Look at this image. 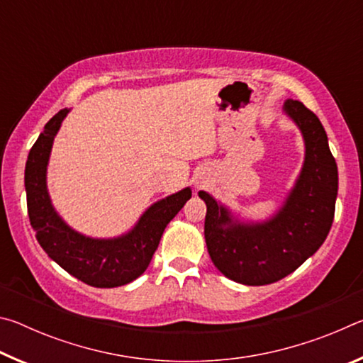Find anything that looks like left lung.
Returning a JSON list of instances; mask_svg holds the SVG:
<instances>
[{"label":"left lung","instance_id":"left-lung-1","mask_svg":"<svg viewBox=\"0 0 363 363\" xmlns=\"http://www.w3.org/2000/svg\"><path fill=\"white\" fill-rule=\"evenodd\" d=\"M285 113L306 143L304 167L285 205L264 224L233 223L210 194L205 238L208 253L225 277L243 285H269L296 270L322 247L335 218L337 167L320 120L299 101H286Z\"/></svg>","mask_w":363,"mask_h":363}]
</instances>
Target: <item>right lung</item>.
Masks as SVG:
<instances>
[{"mask_svg":"<svg viewBox=\"0 0 363 363\" xmlns=\"http://www.w3.org/2000/svg\"><path fill=\"white\" fill-rule=\"evenodd\" d=\"M69 110L46 123L28 153L26 164L27 210L36 240L51 259L78 280L97 288H113L136 280L149 267L164 227L192 196L190 189L157 201L126 235L96 240L72 230L54 211L46 189V167L52 140Z\"/></svg>","mask_w":363,"mask_h":363,"instance_id":"right-lung-1","label":"right lung"}]
</instances>
